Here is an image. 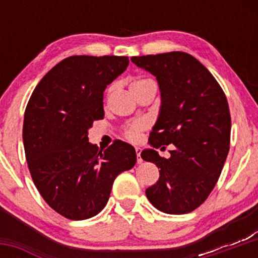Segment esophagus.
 I'll return each mask as SVG.
<instances>
[{
	"instance_id": "34e87169",
	"label": "esophagus",
	"mask_w": 258,
	"mask_h": 258,
	"mask_svg": "<svg viewBox=\"0 0 258 258\" xmlns=\"http://www.w3.org/2000/svg\"><path fill=\"white\" fill-rule=\"evenodd\" d=\"M136 155H137V163L144 162V160H142L141 157V148L140 147H136Z\"/></svg>"
}]
</instances>
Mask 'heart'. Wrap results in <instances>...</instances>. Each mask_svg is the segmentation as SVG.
<instances>
[{
  "instance_id": "1",
  "label": "heart",
  "mask_w": 258,
  "mask_h": 258,
  "mask_svg": "<svg viewBox=\"0 0 258 258\" xmlns=\"http://www.w3.org/2000/svg\"><path fill=\"white\" fill-rule=\"evenodd\" d=\"M150 81L151 80H137L132 83L131 87L132 86L141 85V83L145 82H150ZM146 127H147V122H146L145 119H139V121L132 122V123L128 124V126L126 127V130H124V136H126V139L130 140V141H137V140L140 139V136H141V132L144 131Z\"/></svg>"
}]
</instances>
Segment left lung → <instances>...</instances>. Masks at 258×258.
<instances>
[{"instance_id": "8db88e82", "label": "left lung", "mask_w": 258, "mask_h": 258, "mask_svg": "<svg viewBox=\"0 0 258 258\" xmlns=\"http://www.w3.org/2000/svg\"><path fill=\"white\" fill-rule=\"evenodd\" d=\"M131 61L152 74L160 86V114L148 142L155 148L175 146L170 158L152 148L142 151V160L160 168V178L146 189V196L165 213L192 212L210 196L228 155L227 98L209 70L186 52L147 54Z\"/></svg>"}]
</instances>
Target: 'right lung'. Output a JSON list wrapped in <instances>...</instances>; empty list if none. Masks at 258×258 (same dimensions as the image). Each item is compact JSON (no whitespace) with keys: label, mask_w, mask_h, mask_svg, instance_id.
<instances>
[{"label":"right lung","mask_w":258,"mask_h":258,"mask_svg":"<svg viewBox=\"0 0 258 258\" xmlns=\"http://www.w3.org/2000/svg\"><path fill=\"white\" fill-rule=\"evenodd\" d=\"M126 56H71L43 76L23 119V146L33 183L51 209L70 220L103 210L114 178L131 170L136 151L114 141L101 151L88 142L102 119L103 92L128 66Z\"/></svg>","instance_id":"right-lung-1"}]
</instances>
